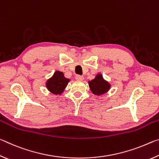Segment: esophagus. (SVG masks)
<instances>
[{"instance_id":"obj_1","label":"esophagus","mask_w":159,"mask_h":159,"mask_svg":"<svg viewBox=\"0 0 159 159\" xmlns=\"http://www.w3.org/2000/svg\"><path fill=\"white\" fill-rule=\"evenodd\" d=\"M76 79L77 80H83V79H84V77H83V76H80V75H76Z\"/></svg>"}]
</instances>
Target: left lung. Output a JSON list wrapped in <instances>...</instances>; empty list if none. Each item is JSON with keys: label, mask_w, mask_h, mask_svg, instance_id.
<instances>
[{"label": "left lung", "mask_w": 159, "mask_h": 159, "mask_svg": "<svg viewBox=\"0 0 159 159\" xmlns=\"http://www.w3.org/2000/svg\"><path fill=\"white\" fill-rule=\"evenodd\" d=\"M90 90L94 95H101L105 94L109 91L111 88L109 83L104 80L102 75L98 74L95 78L93 80L88 81Z\"/></svg>", "instance_id": "8db88e82"}]
</instances>
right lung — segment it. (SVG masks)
Returning <instances> with one entry per match:
<instances>
[{
	"label": "right lung",
	"instance_id": "obj_1",
	"mask_svg": "<svg viewBox=\"0 0 159 159\" xmlns=\"http://www.w3.org/2000/svg\"><path fill=\"white\" fill-rule=\"evenodd\" d=\"M69 79L64 77L62 72L56 71L53 76L46 82V88L50 93L55 95H61L65 89Z\"/></svg>",
	"mask_w": 159,
	"mask_h": 159
}]
</instances>
